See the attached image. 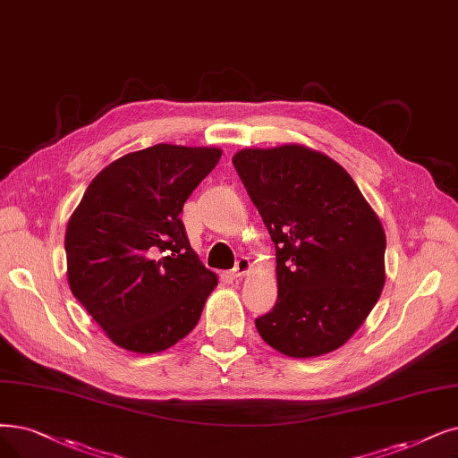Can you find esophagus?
Instances as JSON below:
<instances>
[{
  "instance_id": "1",
  "label": "esophagus",
  "mask_w": 458,
  "mask_h": 458,
  "mask_svg": "<svg viewBox=\"0 0 458 458\" xmlns=\"http://www.w3.org/2000/svg\"><path fill=\"white\" fill-rule=\"evenodd\" d=\"M250 270H251V261L248 258H241L239 261L234 263V268L231 270V276L233 278H244Z\"/></svg>"
}]
</instances>
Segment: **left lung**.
Masks as SVG:
<instances>
[{
  "mask_svg": "<svg viewBox=\"0 0 458 458\" xmlns=\"http://www.w3.org/2000/svg\"><path fill=\"white\" fill-rule=\"evenodd\" d=\"M233 165L276 246L278 301L255 319L261 338L295 359L350 340L386 284V233L360 190L302 144L244 148Z\"/></svg>",
  "mask_w": 458,
  "mask_h": 458,
  "instance_id": "left-lung-1",
  "label": "left lung"
}]
</instances>
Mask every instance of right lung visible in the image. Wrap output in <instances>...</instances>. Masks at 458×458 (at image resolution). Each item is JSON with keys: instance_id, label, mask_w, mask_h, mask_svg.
Instances as JSON below:
<instances>
[{"instance_id": "obj_1", "label": "right lung", "mask_w": 458, "mask_h": 458, "mask_svg": "<svg viewBox=\"0 0 458 458\" xmlns=\"http://www.w3.org/2000/svg\"><path fill=\"white\" fill-rule=\"evenodd\" d=\"M219 157L212 146L176 144L125 154L69 217V287L118 347L157 353L197 325L217 276L191 250L180 212Z\"/></svg>"}]
</instances>
